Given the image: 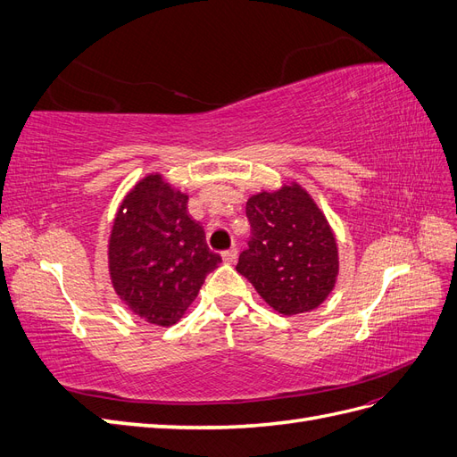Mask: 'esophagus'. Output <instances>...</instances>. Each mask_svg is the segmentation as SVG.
Returning a JSON list of instances; mask_svg holds the SVG:
<instances>
[{
	"label": "esophagus",
	"instance_id": "1",
	"mask_svg": "<svg viewBox=\"0 0 457 457\" xmlns=\"http://www.w3.org/2000/svg\"><path fill=\"white\" fill-rule=\"evenodd\" d=\"M237 257H238V250H237V247H230V250L223 252V261L228 262V265H230V262L237 261Z\"/></svg>",
	"mask_w": 457,
	"mask_h": 457
}]
</instances>
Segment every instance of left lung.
Wrapping results in <instances>:
<instances>
[{"mask_svg":"<svg viewBox=\"0 0 457 457\" xmlns=\"http://www.w3.org/2000/svg\"><path fill=\"white\" fill-rule=\"evenodd\" d=\"M252 225L237 270L280 314L316 309L336 286L337 244L324 213L299 185L259 192L245 204Z\"/></svg>","mask_w":457,"mask_h":457,"instance_id":"8db88e82","label":"left lung"}]
</instances>
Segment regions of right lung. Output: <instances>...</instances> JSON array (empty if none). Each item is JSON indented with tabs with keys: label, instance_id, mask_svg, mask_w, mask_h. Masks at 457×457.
Returning a JSON list of instances; mask_svg holds the SVG:
<instances>
[{
	"label": "right lung",
	"instance_id": "obj_1",
	"mask_svg": "<svg viewBox=\"0 0 457 457\" xmlns=\"http://www.w3.org/2000/svg\"><path fill=\"white\" fill-rule=\"evenodd\" d=\"M220 262L204 227L188 215V196L162 175H148L123 198L108 242L110 278L131 312L171 326Z\"/></svg>",
	"mask_w": 457,
	"mask_h": 457
}]
</instances>
